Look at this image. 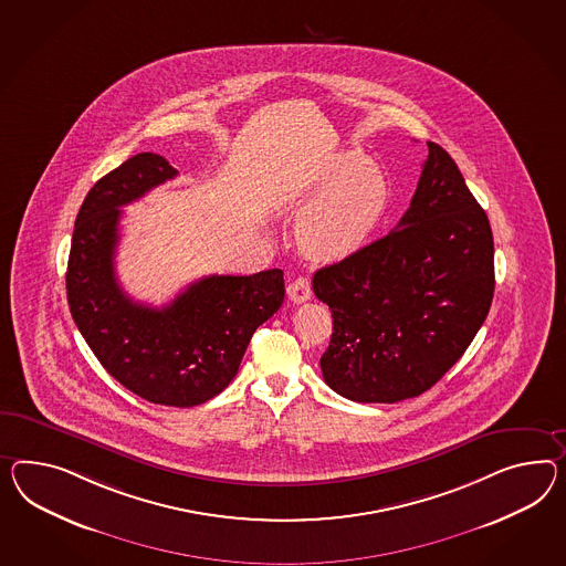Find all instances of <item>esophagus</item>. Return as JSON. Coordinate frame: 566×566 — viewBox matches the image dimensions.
Listing matches in <instances>:
<instances>
[{"instance_id": "1", "label": "esophagus", "mask_w": 566, "mask_h": 566, "mask_svg": "<svg viewBox=\"0 0 566 566\" xmlns=\"http://www.w3.org/2000/svg\"><path fill=\"white\" fill-rule=\"evenodd\" d=\"M287 293H290V300L293 304H304L312 297V287H310L305 276H297L287 285Z\"/></svg>"}]
</instances>
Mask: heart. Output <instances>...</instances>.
<instances>
[{
    "instance_id": "1",
    "label": "heart",
    "mask_w": 566,
    "mask_h": 566,
    "mask_svg": "<svg viewBox=\"0 0 566 566\" xmlns=\"http://www.w3.org/2000/svg\"><path fill=\"white\" fill-rule=\"evenodd\" d=\"M388 203L390 182L384 168L357 151H345L293 192L291 207L305 211L297 240L322 261L345 259L367 244Z\"/></svg>"
}]
</instances>
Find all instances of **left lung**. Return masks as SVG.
<instances>
[{
	"instance_id": "left-lung-1",
	"label": "left lung",
	"mask_w": 566,
	"mask_h": 566,
	"mask_svg": "<svg viewBox=\"0 0 566 566\" xmlns=\"http://www.w3.org/2000/svg\"><path fill=\"white\" fill-rule=\"evenodd\" d=\"M427 146L417 192L398 226L312 281L333 312L322 376L355 402L394 405L436 386L493 302L489 218L450 154Z\"/></svg>"
}]
</instances>
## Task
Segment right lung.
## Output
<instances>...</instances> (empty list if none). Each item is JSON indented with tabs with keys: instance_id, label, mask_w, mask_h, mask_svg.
<instances>
[{
	"instance_id": "obj_1",
	"label": "right lung",
	"mask_w": 566,
	"mask_h": 566,
	"mask_svg": "<svg viewBox=\"0 0 566 566\" xmlns=\"http://www.w3.org/2000/svg\"><path fill=\"white\" fill-rule=\"evenodd\" d=\"M178 175L158 154H137L90 189L73 228L67 302L102 367L147 402L203 405L232 381L248 343L283 304V271L209 275L164 307L137 304L118 285L120 207Z\"/></svg>"
}]
</instances>
